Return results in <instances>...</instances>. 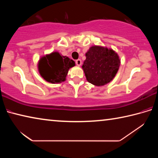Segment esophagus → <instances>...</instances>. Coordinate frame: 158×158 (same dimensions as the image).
Here are the masks:
<instances>
[{"label": "esophagus", "instance_id": "1", "mask_svg": "<svg viewBox=\"0 0 158 158\" xmlns=\"http://www.w3.org/2000/svg\"><path fill=\"white\" fill-rule=\"evenodd\" d=\"M75 63H76V65H78V66H80V65H81V59H77V60H76Z\"/></svg>", "mask_w": 158, "mask_h": 158}]
</instances>
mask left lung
Returning <instances> with one entry per match:
<instances>
[{
	"mask_svg": "<svg viewBox=\"0 0 158 158\" xmlns=\"http://www.w3.org/2000/svg\"><path fill=\"white\" fill-rule=\"evenodd\" d=\"M84 69L87 81L97 86L110 82L119 69L120 61L117 53L111 49L93 46L85 53Z\"/></svg>",
	"mask_w": 158,
	"mask_h": 158,
	"instance_id": "1",
	"label": "left lung"
}]
</instances>
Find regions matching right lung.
<instances>
[{
	"label": "right lung",
	"mask_w": 158,
	"mask_h": 158,
	"mask_svg": "<svg viewBox=\"0 0 158 158\" xmlns=\"http://www.w3.org/2000/svg\"><path fill=\"white\" fill-rule=\"evenodd\" d=\"M74 65V60L60 56L58 52H53L40 58L38 63V70L47 81L58 84L65 81L69 69Z\"/></svg>",
	"instance_id": "1"
}]
</instances>
